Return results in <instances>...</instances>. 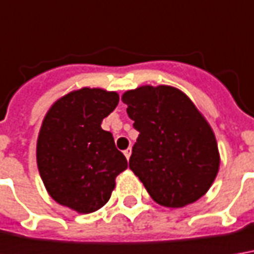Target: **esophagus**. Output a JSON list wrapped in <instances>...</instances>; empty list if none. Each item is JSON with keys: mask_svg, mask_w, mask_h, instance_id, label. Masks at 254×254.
<instances>
[{"mask_svg": "<svg viewBox=\"0 0 254 254\" xmlns=\"http://www.w3.org/2000/svg\"><path fill=\"white\" fill-rule=\"evenodd\" d=\"M124 154H125V157H127V160H129V157H130V154H132V149L129 147V149H127L125 151H124Z\"/></svg>", "mask_w": 254, "mask_h": 254, "instance_id": "esophagus-1", "label": "esophagus"}]
</instances>
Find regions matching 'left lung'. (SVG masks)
<instances>
[{
    "label": "left lung",
    "mask_w": 254,
    "mask_h": 254,
    "mask_svg": "<svg viewBox=\"0 0 254 254\" xmlns=\"http://www.w3.org/2000/svg\"><path fill=\"white\" fill-rule=\"evenodd\" d=\"M139 132L129 168L160 206L194 203L220 170L215 134L184 91L172 86H140L122 94Z\"/></svg>",
    "instance_id": "1"
}]
</instances>
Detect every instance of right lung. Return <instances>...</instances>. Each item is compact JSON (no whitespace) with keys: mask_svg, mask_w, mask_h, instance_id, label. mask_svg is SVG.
<instances>
[{"mask_svg":"<svg viewBox=\"0 0 254 254\" xmlns=\"http://www.w3.org/2000/svg\"><path fill=\"white\" fill-rule=\"evenodd\" d=\"M117 91L82 87L50 107L41 124L36 158L53 199L76 211H97L111 197L115 178L127 168L111 132L101 127L115 110Z\"/></svg>","mask_w":254,"mask_h":254,"instance_id":"add662e5","label":"right lung"}]
</instances>
